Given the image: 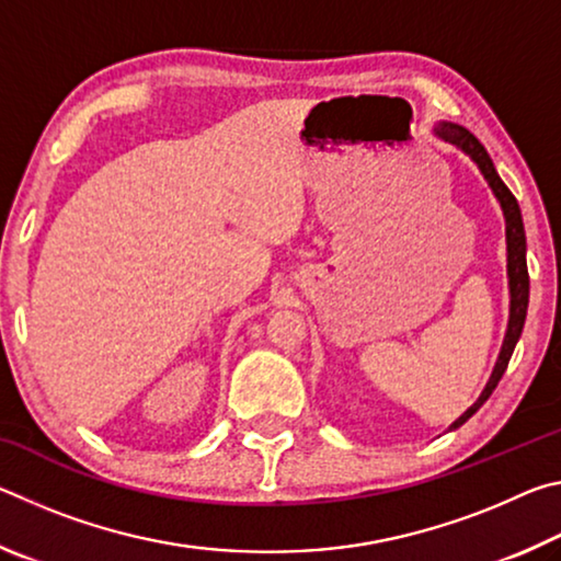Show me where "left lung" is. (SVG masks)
I'll return each instance as SVG.
<instances>
[{"instance_id": "8db88e82", "label": "left lung", "mask_w": 561, "mask_h": 561, "mask_svg": "<svg viewBox=\"0 0 561 561\" xmlns=\"http://www.w3.org/2000/svg\"><path fill=\"white\" fill-rule=\"evenodd\" d=\"M435 136L443 138L445 144H453L455 148H460L462 153H468L474 163H478L480 173L485 175V180L492 187V193L500 201L502 213H505V232H507V277H510V321H507V334L505 341H502V348H500V356H497V364L492 368V376L485 386V391L480 393L478 401H474L468 411H465L458 421L450 425V431L460 428V425L478 413V408L488 401L495 391L502 374H505V368L510 364V356L512 351H515L519 334H522V327H525V317H527V304H529V274H527V240H525V225H522V213H519V205L515 201V195L510 193V187L502 183L495 165H492V160L488 156L485 146L480 144L478 138L472 136L468 128L458 126V123H448L443 121L438 123V128H435Z\"/></svg>"}]
</instances>
